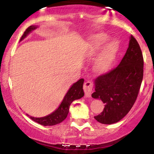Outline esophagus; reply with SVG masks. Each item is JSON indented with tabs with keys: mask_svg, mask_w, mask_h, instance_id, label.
<instances>
[{
	"mask_svg": "<svg viewBox=\"0 0 154 154\" xmlns=\"http://www.w3.org/2000/svg\"><path fill=\"white\" fill-rule=\"evenodd\" d=\"M83 89L85 91V96L86 97H91V92L93 91V86L91 84V83L90 81H86L85 82L84 84H83Z\"/></svg>",
	"mask_w": 154,
	"mask_h": 154,
	"instance_id": "obj_1",
	"label": "esophagus"
}]
</instances>
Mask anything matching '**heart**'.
I'll use <instances>...</instances> for the list:
<instances>
[{
	"mask_svg": "<svg viewBox=\"0 0 154 154\" xmlns=\"http://www.w3.org/2000/svg\"><path fill=\"white\" fill-rule=\"evenodd\" d=\"M109 36L104 33H100L95 35L93 39L91 48V54H95L97 51L101 48L102 46L108 41ZM119 50V43L116 41H112L104 48L101 54L96 60L94 64V70L97 73L106 72L109 69L116 57Z\"/></svg>",
	"mask_w": 154,
	"mask_h": 154,
	"instance_id": "b5f03b06",
	"label": "heart"
}]
</instances>
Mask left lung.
I'll use <instances>...</instances> for the list:
<instances>
[{"mask_svg":"<svg viewBox=\"0 0 154 154\" xmlns=\"http://www.w3.org/2000/svg\"><path fill=\"white\" fill-rule=\"evenodd\" d=\"M144 60L140 46L131 35L120 64L94 80L95 91L91 97L100 99L105 107L94 116L98 122L112 125L122 120L136 102L143 79Z\"/></svg>","mask_w":154,"mask_h":154,"instance_id":"1","label":"left lung"}]
</instances>
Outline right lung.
Here are the masks:
<instances>
[{"instance_id": "obj_1", "label": "right lung", "mask_w": 154, "mask_h": 154, "mask_svg": "<svg viewBox=\"0 0 154 154\" xmlns=\"http://www.w3.org/2000/svg\"><path fill=\"white\" fill-rule=\"evenodd\" d=\"M36 28V26H29L28 28L24 31V34H23L20 40L21 41L22 39H24L31 31ZM83 82H84V80L80 79L78 81L76 82L75 83H74L68 91L67 94L64 97L63 100L62 101L60 106L58 107V109L51 114L42 118H34L31 117L28 115L27 116H29L30 119H32V121L43 126H53L61 123L67 117L71 103L74 100L81 98L84 95V91H83Z\"/></svg>"}]
</instances>
